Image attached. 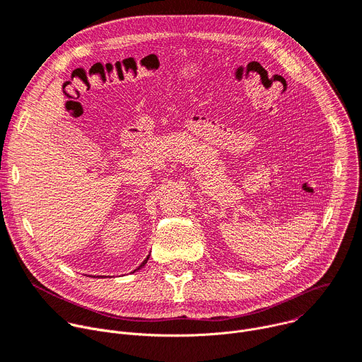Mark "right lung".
I'll use <instances>...</instances> for the list:
<instances>
[{"label":"right lung","mask_w":362,"mask_h":362,"mask_svg":"<svg viewBox=\"0 0 362 362\" xmlns=\"http://www.w3.org/2000/svg\"><path fill=\"white\" fill-rule=\"evenodd\" d=\"M148 259H149V255H148V256H146V259H145V260H144V262H142V263H141V264H139V266H138V267H136V269H135V270H134V272H132V273H135V272H138V270H139V269H142V267H144V266H145V264H146V262H148ZM89 277H95V276H89ZM98 277H99V276H98ZM102 277H103V276H102ZM105 277H106V276H105ZM109 277H110V276H109Z\"/></svg>","instance_id":"1"}]
</instances>
